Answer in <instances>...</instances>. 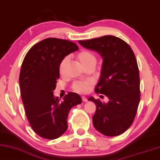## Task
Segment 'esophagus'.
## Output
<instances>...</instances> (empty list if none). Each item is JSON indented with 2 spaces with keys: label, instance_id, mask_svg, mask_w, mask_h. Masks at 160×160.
<instances>
[{
  "label": "esophagus",
  "instance_id": "34e87169",
  "mask_svg": "<svg viewBox=\"0 0 160 160\" xmlns=\"http://www.w3.org/2000/svg\"><path fill=\"white\" fill-rule=\"evenodd\" d=\"M82 101H83V102H87V101H88L87 98H86L84 97V96H82Z\"/></svg>",
  "mask_w": 160,
  "mask_h": 160
}]
</instances>
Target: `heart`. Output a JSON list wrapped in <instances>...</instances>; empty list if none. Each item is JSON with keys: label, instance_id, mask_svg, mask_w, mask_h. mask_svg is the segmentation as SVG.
<instances>
[{"label": "heart", "instance_id": "obj_1", "mask_svg": "<svg viewBox=\"0 0 160 160\" xmlns=\"http://www.w3.org/2000/svg\"><path fill=\"white\" fill-rule=\"evenodd\" d=\"M78 60L80 62L81 64L83 67L91 64H96V58L93 53L88 51V50H83L78 55ZM69 60V57H65L61 61L59 67V71L61 74L64 72L66 64ZM91 86V82H78L74 83L73 88L74 90L78 93H86L87 92Z\"/></svg>", "mask_w": 160, "mask_h": 160}]
</instances>
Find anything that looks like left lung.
<instances>
[{"instance_id": "1", "label": "left lung", "mask_w": 160, "mask_h": 160, "mask_svg": "<svg viewBox=\"0 0 160 160\" xmlns=\"http://www.w3.org/2000/svg\"><path fill=\"white\" fill-rule=\"evenodd\" d=\"M78 43L99 53L103 60L95 91L105 95L109 101L102 103L93 97L88 98L96 105L94 127L105 136H119L132 124L139 105L140 77L136 56L125 41L114 36Z\"/></svg>"}]
</instances>
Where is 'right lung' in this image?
<instances>
[{"label":"right lung","mask_w":160,"mask_h":160,"mask_svg":"<svg viewBox=\"0 0 160 160\" xmlns=\"http://www.w3.org/2000/svg\"><path fill=\"white\" fill-rule=\"evenodd\" d=\"M78 50L73 42L48 38L31 48L22 64L19 86L25 113L34 132L43 138L62 135L71 108L82 102L79 95L73 92L62 100L53 95L61 61Z\"/></svg>","instance_id":"obj_1"}]
</instances>
